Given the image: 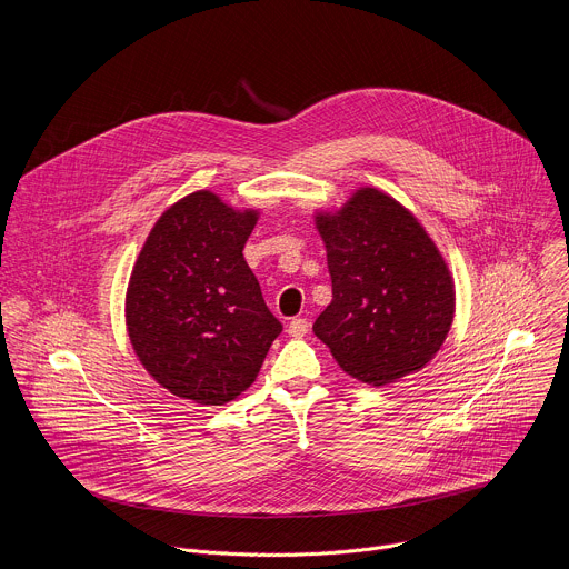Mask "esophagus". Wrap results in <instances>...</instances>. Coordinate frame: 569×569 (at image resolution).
<instances>
[{
    "label": "esophagus",
    "mask_w": 569,
    "mask_h": 569,
    "mask_svg": "<svg viewBox=\"0 0 569 569\" xmlns=\"http://www.w3.org/2000/svg\"><path fill=\"white\" fill-rule=\"evenodd\" d=\"M288 333L292 338H303L308 333V321L303 317H292L288 323Z\"/></svg>",
    "instance_id": "esophagus-1"
}]
</instances>
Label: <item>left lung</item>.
<instances>
[{
	"mask_svg": "<svg viewBox=\"0 0 569 569\" xmlns=\"http://www.w3.org/2000/svg\"><path fill=\"white\" fill-rule=\"evenodd\" d=\"M333 301L312 331L353 378L380 387L423 369L455 315V283L421 222L378 189L319 213Z\"/></svg>",
	"mask_w": 569,
	"mask_h": 569,
	"instance_id": "1",
	"label": "left lung"
}]
</instances>
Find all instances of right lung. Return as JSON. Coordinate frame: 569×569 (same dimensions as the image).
<instances>
[{
  "instance_id": "1",
  "label": "right lung",
  "mask_w": 569,
  "mask_h": 569,
  "mask_svg": "<svg viewBox=\"0 0 569 569\" xmlns=\"http://www.w3.org/2000/svg\"><path fill=\"white\" fill-rule=\"evenodd\" d=\"M257 218L196 191L161 213L139 252L128 336L146 371L180 398L233 400L283 331L242 257Z\"/></svg>"
}]
</instances>
